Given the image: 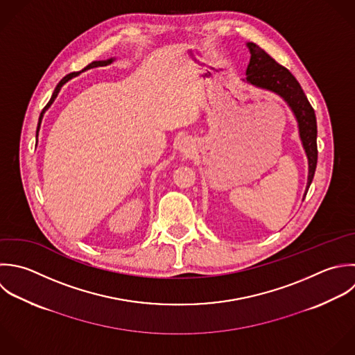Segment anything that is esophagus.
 Segmentation results:
<instances>
[{
	"instance_id": "1",
	"label": "esophagus",
	"mask_w": 355,
	"mask_h": 355,
	"mask_svg": "<svg viewBox=\"0 0 355 355\" xmlns=\"http://www.w3.org/2000/svg\"><path fill=\"white\" fill-rule=\"evenodd\" d=\"M191 149H192V144H191L189 139L184 138V139H181V141L178 142V150H180L181 153L187 155V153L191 152Z\"/></svg>"
}]
</instances>
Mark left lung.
<instances>
[{
	"mask_svg": "<svg viewBox=\"0 0 355 355\" xmlns=\"http://www.w3.org/2000/svg\"><path fill=\"white\" fill-rule=\"evenodd\" d=\"M246 45L250 51V62L246 69L245 81L259 88L278 94L289 105L297 120L300 139L309 159V181L306 189L307 195L315 174L318 160L315 112L299 81L286 67L275 62V59H272L254 42H248Z\"/></svg>",
	"mask_w": 355,
	"mask_h": 355,
	"instance_id": "8db88e82",
	"label": "left lung"
}]
</instances>
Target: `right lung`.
<instances>
[{"label": "right lung", "instance_id": "add662e5", "mask_svg": "<svg viewBox=\"0 0 355 355\" xmlns=\"http://www.w3.org/2000/svg\"><path fill=\"white\" fill-rule=\"evenodd\" d=\"M114 60V58H110V59H106V60H95V62H92V63H89L88 66H85L81 71H84V70H88V69H92V67H98V66H106V64H110ZM81 71H73V73H70V74H67V76H64L59 83H58V85H56V88L53 89V94H52V96H51V99H49V102L45 105V107L42 109V112H41V114H40V119H38V127H37V135H38V130H40V124H41V119H42V116H44V113H45V110L52 105V102L55 101V98H56V95H58V92L60 91V88H62V85L64 84V83H67L69 80H71L73 77H76V76H78Z\"/></svg>", "mask_w": 355, "mask_h": 355}]
</instances>
